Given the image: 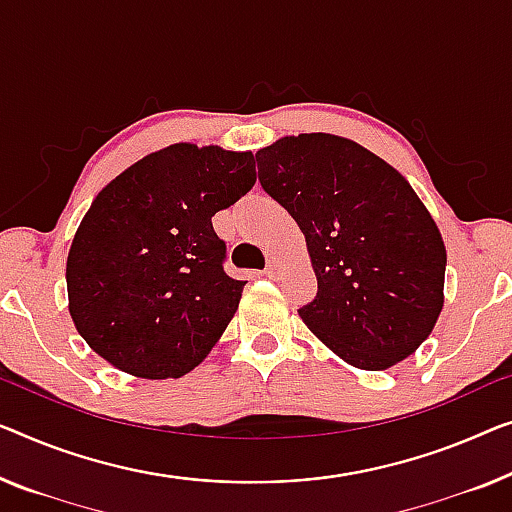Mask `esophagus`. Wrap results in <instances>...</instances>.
Segmentation results:
<instances>
[{
  "label": "esophagus",
  "instance_id": "34e87169",
  "mask_svg": "<svg viewBox=\"0 0 512 512\" xmlns=\"http://www.w3.org/2000/svg\"><path fill=\"white\" fill-rule=\"evenodd\" d=\"M264 273H266V276H269V278L276 276V273H278V262H276V259H269V262H266Z\"/></svg>",
  "mask_w": 512,
  "mask_h": 512
}]
</instances>
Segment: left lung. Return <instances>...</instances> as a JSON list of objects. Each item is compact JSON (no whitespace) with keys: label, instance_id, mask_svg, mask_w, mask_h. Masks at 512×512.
Returning a JSON list of instances; mask_svg holds the SVG:
<instances>
[{"label":"left lung","instance_id":"8db88e82","mask_svg":"<svg viewBox=\"0 0 512 512\" xmlns=\"http://www.w3.org/2000/svg\"><path fill=\"white\" fill-rule=\"evenodd\" d=\"M259 183L299 223L317 296L305 326L361 370L414 354L444 305L446 248L398 170L345 137L303 133L257 151Z\"/></svg>","mask_w":512,"mask_h":512}]
</instances>
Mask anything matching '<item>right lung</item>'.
Instances as JSON below:
<instances>
[{
	"label": "right lung",
	"mask_w": 512,
	"mask_h": 512,
	"mask_svg": "<svg viewBox=\"0 0 512 512\" xmlns=\"http://www.w3.org/2000/svg\"><path fill=\"white\" fill-rule=\"evenodd\" d=\"M255 186L250 151L172 144L105 186L66 262L75 329L114 368L177 379L200 365L239 308L211 218Z\"/></svg>",
	"instance_id": "1"
}]
</instances>
